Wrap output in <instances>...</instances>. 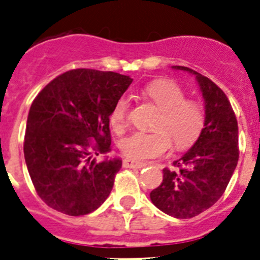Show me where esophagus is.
I'll use <instances>...</instances> for the list:
<instances>
[{
	"label": "esophagus",
	"mask_w": 260,
	"mask_h": 260,
	"mask_svg": "<svg viewBox=\"0 0 260 260\" xmlns=\"http://www.w3.org/2000/svg\"><path fill=\"white\" fill-rule=\"evenodd\" d=\"M144 166V163L133 160V159H124V160H123V167L125 168H142Z\"/></svg>",
	"instance_id": "1"
}]
</instances>
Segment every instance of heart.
<instances>
[{"label": "heart", "instance_id": "heart-1", "mask_svg": "<svg viewBox=\"0 0 260 260\" xmlns=\"http://www.w3.org/2000/svg\"><path fill=\"white\" fill-rule=\"evenodd\" d=\"M144 94L160 109L151 132L136 131L120 141V150L127 158L144 160L167 153L174 142L176 149H186L197 141L205 128V109L193 100H186L185 92L176 83L155 80L144 88ZM129 104L119 98L110 114V124L116 132L127 127Z\"/></svg>", "mask_w": 260, "mask_h": 260}]
</instances>
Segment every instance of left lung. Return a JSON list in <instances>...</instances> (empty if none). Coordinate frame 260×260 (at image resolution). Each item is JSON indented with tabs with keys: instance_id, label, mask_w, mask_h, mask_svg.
<instances>
[{
	"instance_id": "left-lung-1",
	"label": "left lung",
	"mask_w": 260,
	"mask_h": 260,
	"mask_svg": "<svg viewBox=\"0 0 260 260\" xmlns=\"http://www.w3.org/2000/svg\"><path fill=\"white\" fill-rule=\"evenodd\" d=\"M196 76L205 102V128L193 146L175 160L176 170H163L162 184L150 200L177 219L197 216L223 196L238 162V125L225 93L194 70L172 66Z\"/></svg>"
}]
</instances>
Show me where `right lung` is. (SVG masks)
<instances>
[{"instance_id":"obj_1","label":"right lung","mask_w":260,"mask_h":260,"mask_svg":"<svg viewBox=\"0 0 260 260\" xmlns=\"http://www.w3.org/2000/svg\"><path fill=\"white\" fill-rule=\"evenodd\" d=\"M132 83L125 75L71 70L32 102L24 158L39 197L71 216L97 210L109 197L121 159H93L111 150L110 114Z\"/></svg>"}]
</instances>
